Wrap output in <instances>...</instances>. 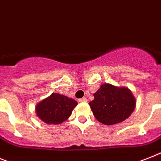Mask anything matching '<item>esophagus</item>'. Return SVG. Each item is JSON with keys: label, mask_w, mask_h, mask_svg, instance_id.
Instances as JSON below:
<instances>
[{"label": "esophagus", "mask_w": 161, "mask_h": 161, "mask_svg": "<svg viewBox=\"0 0 161 161\" xmlns=\"http://www.w3.org/2000/svg\"><path fill=\"white\" fill-rule=\"evenodd\" d=\"M87 98L86 97H83V98H79L78 99V102H80V103H85V102H87Z\"/></svg>", "instance_id": "34e87169"}]
</instances>
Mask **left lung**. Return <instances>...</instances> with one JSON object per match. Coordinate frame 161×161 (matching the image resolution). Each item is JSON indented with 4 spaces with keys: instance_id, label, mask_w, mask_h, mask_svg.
Returning a JSON list of instances; mask_svg holds the SVG:
<instances>
[{
    "instance_id": "8db88e82",
    "label": "left lung",
    "mask_w": 161,
    "mask_h": 161,
    "mask_svg": "<svg viewBox=\"0 0 161 161\" xmlns=\"http://www.w3.org/2000/svg\"><path fill=\"white\" fill-rule=\"evenodd\" d=\"M93 96L90 108L97 120L105 125L123 121L135 109L136 99L126 87L103 84Z\"/></svg>"
}]
</instances>
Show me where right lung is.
<instances>
[{
	"instance_id": "add662e5",
	"label": "right lung",
	"mask_w": 161,
	"mask_h": 161,
	"mask_svg": "<svg viewBox=\"0 0 161 161\" xmlns=\"http://www.w3.org/2000/svg\"><path fill=\"white\" fill-rule=\"evenodd\" d=\"M78 103L64 95L52 93L42 102L37 104L35 112L41 121L47 124L62 123L66 121Z\"/></svg>"
}]
</instances>
